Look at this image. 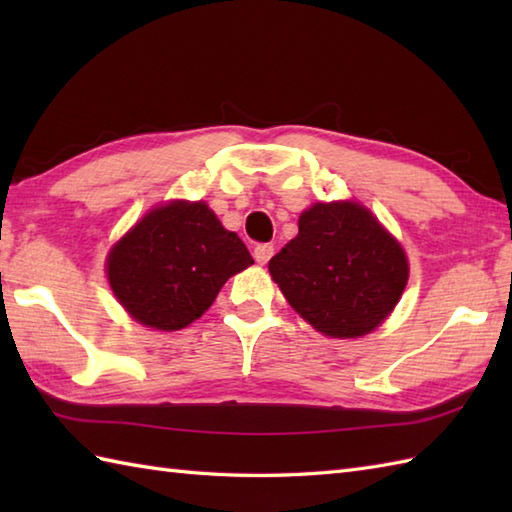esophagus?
<instances>
[{"label":"esophagus","instance_id":"1","mask_svg":"<svg viewBox=\"0 0 512 512\" xmlns=\"http://www.w3.org/2000/svg\"><path fill=\"white\" fill-rule=\"evenodd\" d=\"M273 253H275V246H273V244H259V246H255V250H253L257 264H266L268 259L273 257Z\"/></svg>","mask_w":512,"mask_h":512}]
</instances>
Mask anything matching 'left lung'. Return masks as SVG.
<instances>
[{
	"label": "left lung",
	"mask_w": 512,
	"mask_h": 512,
	"mask_svg": "<svg viewBox=\"0 0 512 512\" xmlns=\"http://www.w3.org/2000/svg\"><path fill=\"white\" fill-rule=\"evenodd\" d=\"M295 312L332 339H356L383 323L402 297L409 262L398 239L358 202H317L299 233L268 262Z\"/></svg>",
	"instance_id": "obj_1"
}]
</instances>
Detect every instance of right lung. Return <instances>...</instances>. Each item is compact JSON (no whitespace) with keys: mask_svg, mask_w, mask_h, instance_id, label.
<instances>
[{"mask_svg":"<svg viewBox=\"0 0 512 512\" xmlns=\"http://www.w3.org/2000/svg\"><path fill=\"white\" fill-rule=\"evenodd\" d=\"M253 262L237 233L206 202L173 200L151 209L107 255L121 306L147 328H187L211 308L228 279Z\"/></svg>","mask_w":512,"mask_h":512,"instance_id":"right-lung-1","label":"right lung"}]
</instances>
